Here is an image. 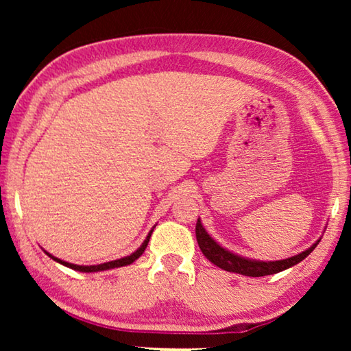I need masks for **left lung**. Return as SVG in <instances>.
Listing matches in <instances>:
<instances>
[{
	"label": "left lung",
	"mask_w": 351,
	"mask_h": 351,
	"mask_svg": "<svg viewBox=\"0 0 351 351\" xmlns=\"http://www.w3.org/2000/svg\"><path fill=\"white\" fill-rule=\"evenodd\" d=\"M195 234H197V241L199 245L201 252L206 255L207 260L212 261L213 265H217L218 268H221L224 271L237 272V274L249 276V277L271 276V274H277V272L288 269L291 266L300 263L302 260L306 258L320 241L317 240L313 246L308 247L306 251L293 255V257L289 258L276 260V261H261V260L241 257V255H237L234 252L228 251V249H224L223 246H219L218 243L206 232V229L203 228V224H201L199 218L197 221V228H195Z\"/></svg>",
	"instance_id": "left-lung-1"
}]
</instances>
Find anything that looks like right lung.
<instances>
[{"label":"right lung","instance_id":"obj_1","mask_svg":"<svg viewBox=\"0 0 351 351\" xmlns=\"http://www.w3.org/2000/svg\"><path fill=\"white\" fill-rule=\"evenodd\" d=\"M152 232H153V229L150 230V234L147 235V239L144 240V243H142L141 247H138V251H134L133 254H130V255H127V257H123V258H117V260H112V261H106V263H100V265L80 266V265L68 263V261H63V260H60V258H57V257H54V255H51L49 252H46V251H45V252H46L47 255H49V257H51L52 260H56L57 263H60V265H63V266H68V268L75 269V271H80V272H99V271H106V269H114V268H121V266L132 265L134 260H138V258L141 257V255L144 254L145 247H147V245H148V241H150Z\"/></svg>","mask_w":351,"mask_h":351}]
</instances>
